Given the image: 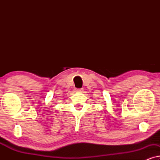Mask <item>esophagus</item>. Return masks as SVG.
Segmentation results:
<instances>
[{"label":"esophagus","instance_id":"esophagus-1","mask_svg":"<svg viewBox=\"0 0 160 160\" xmlns=\"http://www.w3.org/2000/svg\"><path fill=\"white\" fill-rule=\"evenodd\" d=\"M77 91L78 92H82L83 91V89H77Z\"/></svg>","mask_w":160,"mask_h":160}]
</instances>
